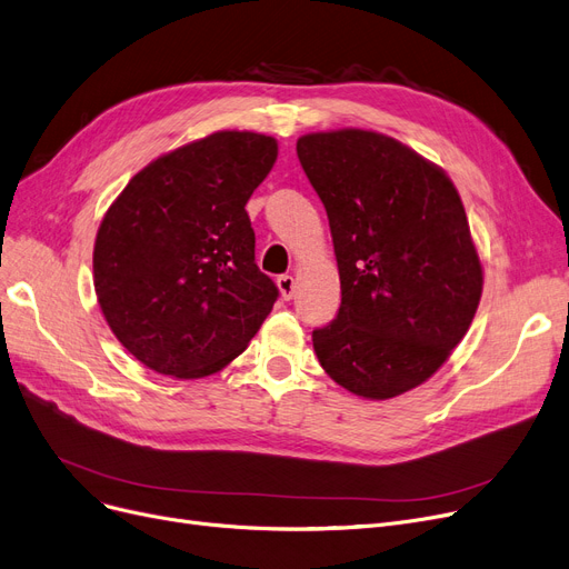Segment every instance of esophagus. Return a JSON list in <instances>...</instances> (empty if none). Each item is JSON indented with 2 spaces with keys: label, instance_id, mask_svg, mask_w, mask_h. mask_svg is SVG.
<instances>
[{
  "label": "esophagus",
  "instance_id": "esophagus-1",
  "mask_svg": "<svg viewBox=\"0 0 569 569\" xmlns=\"http://www.w3.org/2000/svg\"><path fill=\"white\" fill-rule=\"evenodd\" d=\"M277 286H279V290H281V298H283V300H292V295H295V279H292L290 274H281V277L277 279Z\"/></svg>",
  "mask_w": 569,
  "mask_h": 569
}]
</instances>
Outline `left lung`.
<instances>
[{
  "instance_id": "8db88e82",
  "label": "left lung",
  "mask_w": 569,
  "mask_h": 569,
  "mask_svg": "<svg viewBox=\"0 0 569 569\" xmlns=\"http://www.w3.org/2000/svg\"><path fill=\"white\" fill-rule=\"evenodd\" d=\"M298 158L328 211L341 281L335 320L311 335L320 367L367 400L421 386L481 300L456 186L405 143L367 130L300 137Z\"/></svg>"
}]
</instances>
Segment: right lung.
<instances>
[{
    "instance_id": "1",
    "label": "right lung",
    "mask_w": 569,
    "mask_h": 569,
    "mask_svg": "<svg viewBox=\"0 0 569 569\" xmlns=\"http://www.w3.org/2000/svg\"><path fill=\"white\" fill-rule=\"evenodd\" d=\"M277 141L216 132L148 167L109 207L94 241V292L118 341L177 379L218 372L260 330L279 288L256 264L246 202Z\"/></svg>"
}]
</instances>
